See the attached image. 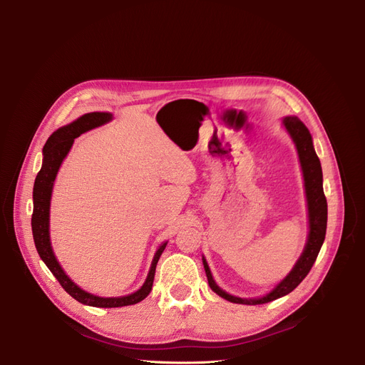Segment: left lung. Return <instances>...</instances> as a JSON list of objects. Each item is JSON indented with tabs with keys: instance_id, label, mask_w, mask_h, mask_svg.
<instances>
[{
	"instance_id": "obj_1",
	"label": "left lung",
	"mask_w": 365,
	"mask_h": 365,
	"mask_svg": "<svg viewBox=\"0 0 365 365\" xmlns=\"http://www.w3.org/2000/svg\"><path fill=\"white\" fill-rule=\"evenodd\" d=\"M283 126L289 132L292 141L295 143L298 158H300L302 170H303L304 190H306V200H307V215H309V235H307L306 247L302 252L300 259L297 260L292 271L286 275V277L275 286L269 294L263 295L260 298H239L220 289L216 284V282L213 280V275L210 272L205 259H202L210 288H212V291H215L219 297L225 298V300L231 303L263 304V303H269L272 300H277V298L292 292L297 286L303 282V279L314 267L318 252L322 250V245L326 237L327 201L323 192V170L314 149L311 132L307 130L303 121L298 117H284Z\"/></svg>"
}]
</instances>
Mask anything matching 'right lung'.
Listing matches in <instances>:
<instances>
[{"mask_svg":"<svg viewBox=\"0 0 365 365\" xmlns=\"http://www.w3.org/2000/svg\"><path fill=\"white\" fill-rule=\"evenodd\" d=\"M113 118V114L109 113H90L74 120L73 123L59 128L54 130L47 140L46 146L42 150V168L39 173L36 175L35 185H33V215H31V231H33V239H35V245L38 250L39 257L47 264V268L51 271L54 277L58 279L62 288L67 291L77 302L86 304V306H94V307H121V306H130L137 304L141 300L149 295L152 291L153 277H155V269L157 263L160 260V256L163 254L168 242L157 250L155 256H153L152 264L149 274L146 277V282L143 283L141 288L125 297H97L90 292L81 289L67 274L63 272L58 259L54 257V252L51 250L50 244V200H51V192H53V184L56 180L58 170L63 158L67 157L70 152L74 138L79 137L83 132L94 129L97 126H102L108 123L109 120Z\"/></svg>","mask_w":365,"mask_h":365,"instance_id":"right-lung-1","label":"right lung"}]
</instances>
